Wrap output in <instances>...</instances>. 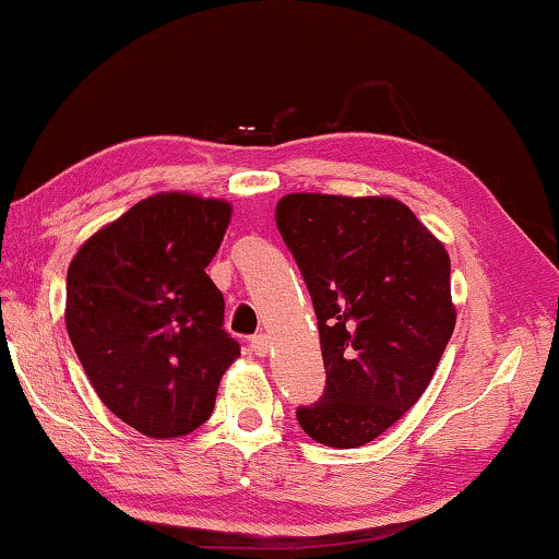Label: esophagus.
I'll use <instances>...</instances> for the list:
<instances>
[{
    "instance_id": "obj_1",
    "label": "esophagus",
    "mask_w": 559,
    "mask_h": 559,
    "mask_svg": "<svg viewBox=\"0 0 559 559\" xmlns=\"http://www.w3.org/2000/svg\"><path fill=\"white\" fill-rule=\"evenodd\" d=\"M269 347H271V343H269V337L263 335V333H259V335H253V337H251V349H253V355L266 357V355H269Z\"/></svg>"
}]
</instances>
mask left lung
Segmentation results:
<instances>
[{"instance_id":"1","label":"left lung","mask_w":559,"mask_h":559,"mask_svg":"<svg viewBox=\"0 0 559 559\" xmlns=\"http://www.w3.org/2000/svg\"><path fill=\"white\" fill-rule=\"evenodd\" d=\"M276 224L313 300L328 374L298 424L325 447H365L437 372L456 325L451 259L392 197L286 194Z\"/></svg>"}]
</instances>
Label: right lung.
Masks as SVG:
<instances>
[{"mask_svg":"<svg viewBox=\"0 0 559 559\" xmlns=\"http://www.w3.org/2000/svg\"><path fill=\"white\" fill-rule=\"evenodd\" d=\"M231 204L159 192L98 229L66 276V330L93 390L140 433L175 439L210 419L241 355L206 276Z\"/></svg>","mask_w":559,"mask_h":559,"instance_id":"obj_1","label":"right lung"}]
</instances>
